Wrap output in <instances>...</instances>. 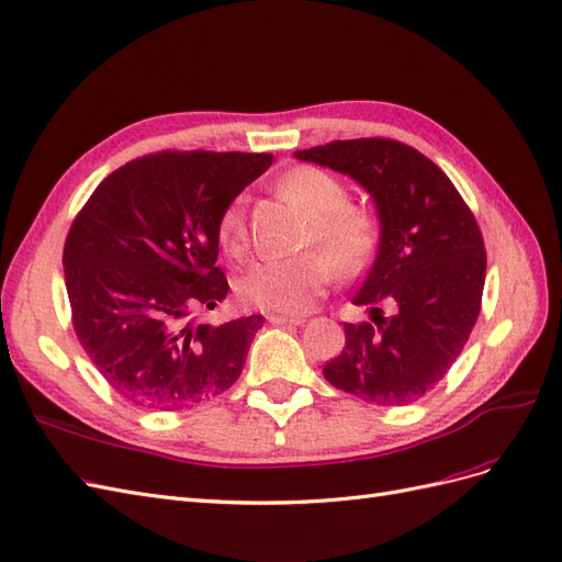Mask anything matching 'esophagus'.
Returning a JSON list of instances; mask_svg holds the SVG:
<instances>
[{
    "label": "esophagus",
    "instance_id": "esophagus-1",
    "mask_svg": "<svg viewBox=\"0 0 562 562\" xmlns=\"http://www.w3.org/2000/svg\"><path fill=\"white\" fill-rule=\"evenodd\" d=\"M268 323H270V325H278V327H284V325H290V327H299V325H303V317H286V315H268Z\"/></svg>",
    "mask_w": 562,
    "mask_h": 562
}]
</instances>
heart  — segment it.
Here are the masks:
<instances>
[{"label": "heart", "mask_w": 562, "mask_h": 562, "mask_svg": "<svg viewBox=\"0 0 562 562\" xmlns=\"http://www.w3.org/2000/svg\"><path fill=\"white\" fill-rule=\"evenodd\" d=\"M280 188L306 212L311 218V239L327 251L336 268L358 272L367 263L376 245V223L364 210L346 206L348 190L336 176L315 167H296L282 176ZM218 239L233 256L245 254L247 226L243 200L231 202L221 214ZM328 260L323 251L268 256L245 272L237 292L243 301L266 313L301 315L313 306L331 280Z\"/></svg>", "instance_id": "b5f03b06"}]
</instances>
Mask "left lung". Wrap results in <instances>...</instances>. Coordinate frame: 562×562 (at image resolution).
Returning <instances> with one entry per match:
<instances>
[{"label": "left lung", "instance_id": "left-lung-1", "mask_svg": "<svg viewBox=\"0 0 562 562\" xmlns=\"http://www.w3.org/2000/svg\"><path fill=\"white\" fill-rule=\"evenodd\" d=\"M294 157L350 176L379 216L376 259L352 294L370 323L344 325L346 346L323 374L364 403L409 405L450 372L477 319L487 254L475 216L447 173L400 140H334Z\"/></svg>", "mask_w": 562, "mask_h": 562}]
</instances>
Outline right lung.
<instances>
[{
    "label": "right lung",
    "instance_id": "1",
    "mask_svg": "<svg viewBox=\"0 0 562 562\" xmlns=\"http://www.w3.org/2000/svg\"><path fill=\"white\" fill-rule=\"evenodd\" d=\"M272 165L268 153H157L112 171L72 221L63 249L72 327L122 397L183 409L243 374L261 315L192 323L228 280L216 266L226 206Z\"/></svg>",
    "mask_w": 562,
    "mask_h": 562
}]
</instances>
